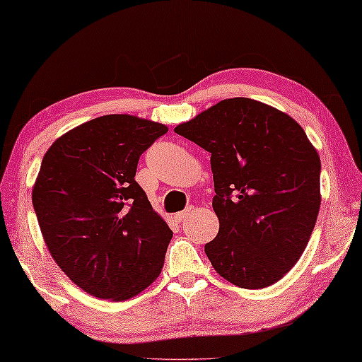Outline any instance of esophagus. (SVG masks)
Listing matches in <instances>:
<instances>
[{"label":"esophagus","instance_id":"esophagus-1","mask_svg":"<svg viewBox=\"0 0 362 362\" xmlns=\"http://www.w3.org/2000/svg\"><path fill=\"white\" fill-rule=\"evenodd\" d=\"M187 215H189V210H185V211H177V213H175V221L176 223H182L187 218Z\"/></svg>","mask_w":362,"mask_h":362}]
</instances>
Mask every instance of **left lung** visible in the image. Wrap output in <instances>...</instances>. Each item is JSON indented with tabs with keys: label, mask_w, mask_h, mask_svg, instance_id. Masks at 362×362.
<instances>
[{
	"label": "left lung",
	"mask_w": 362,
	"mask_h": 362,
	"mask_svg": "<svg viewBox=\"0 0 362 362\" xmlns=\"http://www.w3.org/2000/svg\"><path fill=\"white\" fill-rule=\"evenodd\" d=\"M175 133L211 153L215 271L240 288L281 281L305 252L321 206V158L297 122L248 98L224 99Z\"/></svg>",
	"instance_id": "1"
}]
</instances>
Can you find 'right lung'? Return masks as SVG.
Here are the masks:
<instances>
[{"label":"right lung","instance_id":"1","mask_svg":"<svg viewBox=\"0 0 362 362\" xmlns=\"http://www.w3.org/2000/svg\"><path fill=\"white\" fill-rule=\"evenodd\" d=\"M168 132L133 115L70 129L45 153L32 202L64 274L93 297L123 301L157 279L173 230L134 175L142 152Z\"/></svg>","mask_w":362,"mask_h":362}]
</instances>
